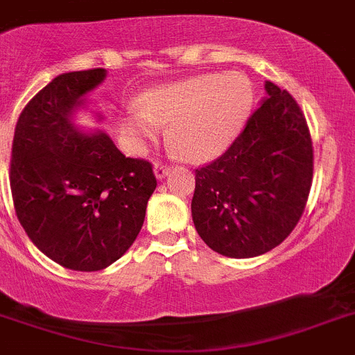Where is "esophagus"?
<instances>
[{
	"mask_svg": "<svg viewBox=\"0 0 355 355\" xmlns=\"http://www.w3.org/2000/svg\"><path fill=\"white\" fill-rule=\"evenodd\" d=\"M171 172V167L165 164H162V162H158V164H155V175H157L158 180H164L165 175Z\"/></svg>",
	"mask_w": 355,
	"mask_h": 355,
	"instance_id": "34e87169",
	"label": "esophagus"
}]
</instances>
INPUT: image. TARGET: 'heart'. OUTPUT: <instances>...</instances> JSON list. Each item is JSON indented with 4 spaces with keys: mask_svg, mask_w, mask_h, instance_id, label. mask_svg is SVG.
<instances>
[{
    "mask_svg": "<svg viewBox=\"0 0 355 355\" xmlns=\"http://www.w3.org/2000/svg\"><path fill=\"white\" fill-rule=\"evenodd\" d=\"M252 85L241 73L198 74L146 90L141 110L123 120L134 141H153L171 121L168 137L191 160L218 157L234 143L251 111Z\"/></svg>",
    "mask_w": 355,
    "mask_h": 355,
    "instance_id": "obj_1",
    "label": "heart"
}]
</instances>
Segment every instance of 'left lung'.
I'll return each mask as SVG.
<instances>
[{
    "label": "left lung",
    "instance_id": "obj_1",
    "mask_svg": "<svg viewBox=\"0 0 355 355\" xmlns=\"http://www.w3.org/2000/svg\"><path fill=\"white\" fill-rule=\"evenodd\" d=\"M266 97L244 130L211 164L195 168L191 216L202 241L228 258L277 248L305 211L313 148L305 114L288 90Z\"/></svg>",
    "mask_w": 355,
    "mask_h": 355
}]
</instances>
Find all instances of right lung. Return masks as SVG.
<instances>
[{
    "label": "right lung",
    "mask_w": 355,
    "mask_h": 355,
    "mask_svg": "<svg viewBox=\"0 0 355 355\" xmlns=\"http://www.w3.org/2000/svg\"><path fill=\"white\" fill-rule=\"evenodd\" d=\"M106 78L103 67L59 74L20 113L10 188L33 244L78 272L110 266L134 244L157 188L144 158L125 157L104 132L71 123L82 97Z\"/></svg>",
    "instance_id": "right-lung-1"
}]
</instances>
